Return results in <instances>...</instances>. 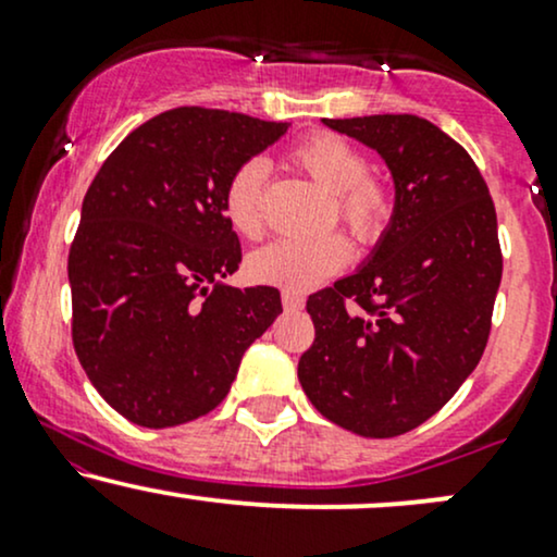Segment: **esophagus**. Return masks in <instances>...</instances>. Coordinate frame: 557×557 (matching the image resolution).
<instances>
[{"mask_svg":"<svg viewBox=\"0 0 557 557\" xmlns=\"http://www.w3.org/2000/svg\"><path fill=\"white\" fill-rule=\"evenodd\" d=\"M283 306L285 309H300L304 306V296L296 290H283Z\"/></svg>","mask_w":557,"mask_h":557,"instance_id":"esophagus-1","label":"esophagus"}]
</instances>
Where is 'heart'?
Listing matches in <instances>:
<instances>
[{"mask_svg":"<svg viewBox=\"0 0 557 557\" xmlns=\"http://www.w3.org/2000/svg\"><path fill=\"white\" fill-rule=\"evenodd\" d=\"M290 162L309 175L332 209L359 240H374L393 214V194L382 181L367 175L369 162L359 146L335 133H314L290 151ZM264 181L267 164L248 159L230 175L225 185V216L243 238H257L264 230ZM350 261V246L343 235L317 240H274L259 248L248 261L253 280L285 290H309Z\"/></svg>","mask_w":557,"mask_h":557,"instance_id":"1","label":"heart"}]
</instances>
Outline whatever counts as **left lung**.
Here are the masks:
<instances>
[{
    "label": "left lung",
    "instance_id": "obj_1",
    "mask_svg": "<svg viewBox=\"0 0 557 557\" xmlns=\"http://www.w3.org/2000/svg\"><path fill=\"white\" fill-rule=\"evenodd\" d=\"M385 159L389 225L369 259L306 300L317 337L298 380L324 419L398 437L476 369L503 277L495 203L461 144L417 114L322 120Z\"/></svg>",
    "mask_w": 557,
    "mask_h": 557
}]
</instances>
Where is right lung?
<instances>
[{
  "mask_svg": "<svg viewBox=\"0 0 557 557\" xmlns=\"http://www.w3.org/2000/svg\"><path fill=\"white\" fill-rule=\"evenodd\" d=\"M285 131L177 107L136 127L88 185L67 259L73 345L133 424L164 430L220 406L248 345L283 314L277 287L222 283L240 264L222 198Z\"/></svg>",
  "mask_w": 557,
  "mask_h": 557,
  "instance_id": "add662e5",
  "label": "right lung"
}]
</instances>
